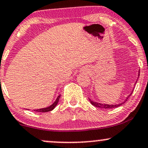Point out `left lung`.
<instances>
[{"label": "left lung", "mask_w": 148, "mask_h": 148, "mask_svg": "<svg viewBox=\"0 0 148 148\" xmlns=\"http://www.w3.org/2000/svg\"><path fill=\"white\" fill-rule=\"evenodd\" d=\"M140 72V70H139ZM139 72H138V76H139ZM132 93L130 94L128 97L126 98V100L124 101L123 103H119L118 105H108V104H102V103H97V102H94V101H92V100H90V99H89L90 101V103H92V106L97 107V108H104V109H111V108H117V107L121 106L122 104H123L124 103L126 102L127 100L128 99V98H129L130 96L132 95Z\"/></svg>", "instance_id": "1"}]
</instances>
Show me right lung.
Returning <instances> with one entry per match:
<instances>
[{"label": "right lung", "instance_id": "right-lung-1", "mask_svg": "<svg viewBox=\"0 0 148 148\" xmlns=\"http://www.w3.org/2000/svg\"><path fill=\"white\" fill-rule=\"evenodd\" d=\"M60 97V95L58 96V97H57L56 101H55V102L53 103V104L51 105V106H50L49 107H48V108H42V109H38V110H34V111H36V112H47L51 111V110L54 109L55 107L56 106L57 104H58Z\"/></svg>", "mask_w": 148, "mask_h": 148}]
</instances>
